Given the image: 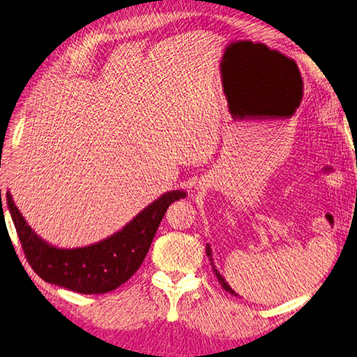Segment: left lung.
Wrapping results in <instances>:
<instances>
[{
	"mask_svg": "<svg viewBox=\"0 0 357 357\" xmlns=\"http://www.w3.org/2000/svg\"><path fill=\"white\" fill-rule=\"evenodd\" d=\"M206 257H208V258H210V262H211V266H213V272H214V273H216V278L219 280V283L222 284V287H224L227 292H230L231 295H236V297H238V294L233 291V289H231V286L227 283V281H225V278H224V277H222V275H220V272H219V271H218V268H216V266H214V261H213V252H211V247H210V244H206Z\"/></svg>",
	"mask_w": 357,
	"mask_h": 357,
	"instance_id": "1",
	"label": "left lung"
}]
</instances>
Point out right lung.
<instances>
[{"instance_id": "1", "label": "right lung", "mask_w": 357, "mask_h": 357, "mask_svg": "<svg viewBox=\"0 0 357 357\" xmlns=\"http://www.w3.org/2000/svg\"><path fill=\"white\" fill-rule=\"evenodd\" d=\"M186 196L183 190L167 191L112 236L76 248H60L40 238L20 213L9 191L6 202L26 259L40 278L79 294H105L126 283L138 271L166 210L172 202Z\"/></svg>"}]
</instances>
